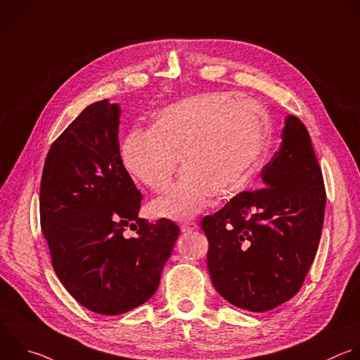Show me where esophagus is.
<instances>
[{
  "label": "esophagus",
  "mask_w": 360,
  "mask_h": 360,
  "mask_svg": "<svg viewBox=\"0 0 360 360\" xmlns=\"http://www.w3.org/2000/svg\"><path fill=\"white\" fill-rule=\"evenodd\" d=\"M196 229H198V223H195V221H184V223L181 224V230H182L184 233L193 231V230H196Z\"/></svg>",
  "instance_id": "1"
}]
</instances>
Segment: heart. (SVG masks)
Instances as JSON below:
<instances>
[{"instance_id": "heart-1", "label": "heart", "mask_w": 360, "mask_h": 360, "mask_svg": "<svg viewBox=\"0 0 360 360\" xmlns=\"http://www.w3.org/2000/svg\"><path fill=\"white\" fill-rule=\"evenodd\" d=\"M269 118L248 97L227 91L193 94L158 110L150 129H133L120 155L127 172L162 192L181 158L178 182L151 203L157 217L189 219L214 195L229 198L249 182L267 148Z\"/></svg>"}]
</instances>
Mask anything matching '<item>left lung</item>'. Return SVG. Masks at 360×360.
Segmentation results:
<instances>
[{
	"label": "left lung",
	"mask_w": 360,
	"mask_h": 360,
	"mask_svg": "<svg viewBox=\"0 0 360 360\" xmlns=\"http://www.w3.org/2000/svg\"><path fill=\"white\" fill-rule=\"evenodd\" d=\"M260 176L264 188L237 193L200 221L213 287L252 312L274 309L300 291L321 238L322 171L295 115L285 117L280 148Z\"/></svg>",
	"instance_id": "obj_1"
}]
</instances>
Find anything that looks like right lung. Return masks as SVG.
I'll return each instance as SVG.
<instances>
[{
    "label": "right lung",
    "mask_w": 360,
    "mask_h": 360,
    "mask_svg": "<svg viewBox=\"0 0 360 360\" xmlns=\"http://www.w3.org/2000/svg\"><path fill=\"white\" fill-rule=\"evenodd\" d=\"M120 114L108 100L87 105L52 144L41 181L53 270L100 315L124 314L154 295L179 234L172 220L139 217L143 195L120 155Z\"/></svg>",
    "instance_id": "obj_1"
}]
</instances>
